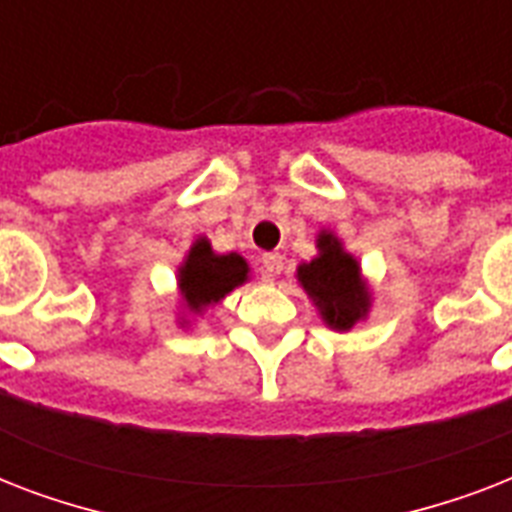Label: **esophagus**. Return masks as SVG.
Instances as JSON below:
<instances>
[{"mask_svg": "<svg viewBox=\"0 0 512 512\" xmlns=\"http://www.w3.org/2000/svg\"><path fill=\"white\" fill-rule=\"evenodd\" d=\"M260 263H263L265 276H271V279L284 271V255H281V252H265Z\"/></svg>", "mask_w": 512, "mask_h": 512, "instance_id": "obj_1", "label": "esophagus"}]
</instances>
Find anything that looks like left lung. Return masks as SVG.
Instances as JSON below:
<instances>
[{
	"instance_id": "left-lung-1",
	"label": "left lung",
	"mask_w": 512,
	"mask_h": 512,
	"mask_svg": "<svg viewBox=\"0 0 512 512\" xmlns=\"http://www.w3.org/2000/svg\"><path fill=\"white\" fill-rule=\"evenodd\" d=\"M319 255L297 265V284L316 305L321 321L335 332H350L372 311V289L361 263L342 247L335 231L321 228L316 236Z\"/></svg>"
}]
</instances>
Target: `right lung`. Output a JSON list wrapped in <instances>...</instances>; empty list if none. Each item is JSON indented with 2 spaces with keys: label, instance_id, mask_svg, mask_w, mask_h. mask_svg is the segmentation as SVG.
<instances>
[{
  "label": "right lung",
  "instance_id": "add662e5",
  "mask_svg": "<svg viewBox=\"0 0 512 512\" xmlns=\"http://www.w3.org/2000/svg\"><path fill=\"white\" fill-rule=\"evenodd\" d=\"M249 281V263L239 252L217 255L207 236L193 241L183 263L177 265V295H180V327L220 305L233 289Z\"/></svg>",
  "mask_w": 512,
  "mask_h": 512
}]
</instances>
